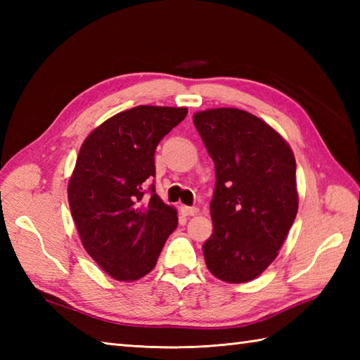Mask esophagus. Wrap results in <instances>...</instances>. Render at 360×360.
<instances>
[{
    "label": "esophagus",
    "mask_w": 360,
    "mask_h": 360,
    "mask_svg": "<svg viewBox=\"0 0 360 360\" xmlns=\"http://www.w3.org/2000/svg\"><path fill=\"white\" fill-rule=\"evenodd\" d=\"M181 212L184 213L186 217H193V215H196V213H198V207H193V205H192V207H188V205H182Z\"/></svg>",
    "instance_id": "esophagus-1"
}]
</instances>
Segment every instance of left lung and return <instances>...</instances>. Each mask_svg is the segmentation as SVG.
Returning a JSON list of instances; mask_svg holds the SVG:
<instances>
[{"instance_id":"obj_1","label":"left lung","mask_w":360,"mask_h":360,"mask_svg":"<svg viewBox=\"0 0 360 360\" xmlns=\"http://www.w3.org/2000/svg\"><path fill=\"white\" fill-rule=\"evenodd\" d=\"M193 124L217 174L205 264L223 281H250L277 258L294 224L295 158L274 128L248 111H201Z\"/></svg>"}]
</instances>
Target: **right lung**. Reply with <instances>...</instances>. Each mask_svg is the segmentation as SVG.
I'll list each match as a JSON object with an SVG mask.
<instances>
[{
	"label": "right lung",
	"instance_id": "1",
	"mask_svg": "<svg viewBox=\"0 0 360 360\" xmlns=\"http://www.w3.org/2000/svg\"><path fill=\"white\" fill-rule=\"evenodd\" d=\"M187 108L139 105L112 116L83 142L68 200L83 248L120 281L155 267L178 227L176 210L156 193L155 151Z\"/></svg>",
	"mask_w": 360,
	"mask_h": 360
}]
</instances>
